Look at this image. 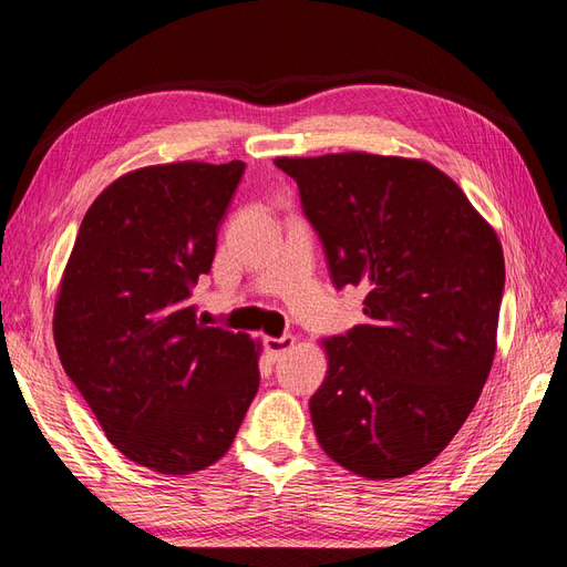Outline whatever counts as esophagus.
<instances>
[{
	"label": "esophagus",
	"mask_w": 567,
	"mask_h": 567,
	"mask_svg": "<svg viewBox=\"0 0 567 567\" xmlns=\"http://www.w3.org/2000/svg\"><path fill=\"white\" fill-rule=\"evenodd\" d=\"M296 348V338L293 336H284V338H265V350L271 359H279L288 350Z\"/></svg>",
	"instance_id": "34e87169"
}]
</instances>
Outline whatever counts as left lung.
<instances>
[{
	"label": "left lung",
	"instance_id": "obj_1",
	"mask_svg": "<svg viewBox=\"0 0 567 567\" xmlns=\"http://www.w3.org/2000/svg\"><path fill=\"white\" fill-rule=\"evenodd\" d=\"M274 163L300 188L336 288H367V321L321 340L317 440L354 475H411L452 442L489 375L499 236L452 177L419 158L350 151Z\"/></svg>",
	"mask_w": 567,
	"mask_h": 567
}]
</instances>
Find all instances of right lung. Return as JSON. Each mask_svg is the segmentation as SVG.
<instances>
[{"label": "right lung", "mask_w": 567, "mask_h": 567, "mask_svg": "<svg viewBox=\"0 0 567 567\" xmlns=\"http://www.w3.org/2000/svg\"><path fill=\"white\" fill-rule=\"evenodd\" d=\"M246 165H148L84 215L54 307L59 359L117 452L163 475L225 456L260 385V340L196 319Z\"/></svg>", "instance_id": "obj_1"}]
</instances>
